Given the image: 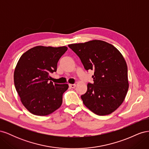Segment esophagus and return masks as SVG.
<instances>
[{
	"instance_id": "34e87169",
	"label": "esophagus",
	"mask_w": 149,
	"mask_h": 149,
	"mask_svg": "<svg viewBox=\"0 0 149 149\" xmlns=\"http://www.w3.org/2000/svg\"><path fill=\"white\" fill-rule=\"evenodd\" d=\"M69 86L71 88H74L76 86V84H69Z\"/></svg>"
}]
</instances>
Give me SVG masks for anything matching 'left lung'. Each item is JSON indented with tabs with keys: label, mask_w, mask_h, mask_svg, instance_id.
<instances>
[{
	"label": "left lung",
	"mask_w": 149,
	"mask_h": 149,
	"mask_svg": "<svg viewBox=\"0 0 149 149\" xmlns=\"http://www.w3.org/2000/svg\"><path fill=\"white\" fill-rule=\"evenodd\" d=\"M80 58L84 69L94 70L83 104L99 116L111 114L123 102L129 89L127 66L123 56L111 44L101 40L68 45Z\"/></svg>",
	"instance_id": "8db88e82"
}]
</instances>
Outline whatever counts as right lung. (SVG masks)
Segmentation results:
<instances>
[{"instance_id": "right-lung-1", "label": "right lung", "mask_w": 149, "mask_h": 149, "mask_svg": "<svg viewBox=\"0 0 149 149\" xmlns=\"http://www.w3.org/2000/svg\"><path fill=\"white\" fill-rule=\"evenodd\" d=\"M66 47L37 46L21 56L14 71V84L20 100L31 114L47 116L59 108L67 84H53L49 74L56 72L57 63Z\"/></svg>"}]
</instances>
